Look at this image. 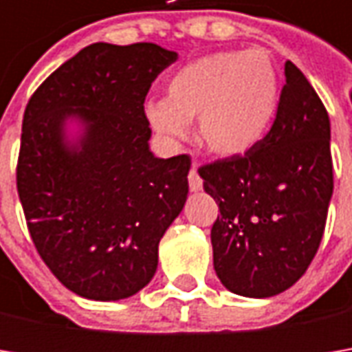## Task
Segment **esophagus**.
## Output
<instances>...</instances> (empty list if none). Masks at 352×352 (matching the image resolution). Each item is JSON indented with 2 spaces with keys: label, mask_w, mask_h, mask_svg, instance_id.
<instances>
[{
  "label": "esophagus",
  "mask_w": 352,
  "mask_h": 352,
  "mask_svg": "<svg viewBox=\"0 0 352 352\" xmlns=\"http://www.w3.org/2000/svg\"><path fill=\"white\" fill-rule=\"evenodd\" d=\"M188 182H190V190H192V192H199V190L204 188V180H201L199 174H197L196 164H192V170H190V174H188Z\"/></svg>",
  "instance_id": "esophagus-1"
}]
</instances>
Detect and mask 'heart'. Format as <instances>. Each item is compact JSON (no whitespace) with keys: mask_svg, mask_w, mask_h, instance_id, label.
<instances>
[{"mask_svg":"<svg viewBox=\"0 0 352 352\" xmlns=\"http://www.w3.org/2000/svg\"><path fill=\"white\" fill-rule=\"evenodd\" d=\"M168 98L144 102V119L168 144L197 119V139L219 158L249 155L266 137L280 103L270 54L261 48L219 50L184 64L168 80Z\"/></svg>","mask_w":352,"mask_h":352,"instance_id":"1","label":"heart"}]
</instances>
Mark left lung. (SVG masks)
Segmentation results:
<instances>
[{
    "instance_id": "1",
    "label": "left lung",
    "mask_w": 352,
    "mask_h": 352,
    "mask_svg": "<svg viewBox=\"0 0 352 352\" xmlns=\"http://www.w3.org/2000/svg\"><path fill=\"white\" fill-rule=\"evenodd\" d=\"M276 119L249 155L197 170L219 215L213 268L225 288L270 298L304 276L319 249L333 196L327 109L290 60Z\"/></svg>"
}]
</instances>
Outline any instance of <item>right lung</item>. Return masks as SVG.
Segmentation results:
<instances>
[{
  "mask_svg": "<svg viewBox=\"0 0 352 352\" xmlns=\"http://www.w3.org/2000/svg\"><path fill=\"white\" fill-rule=\"evenodd\" d=\"M176 60L155 43H94L27 103L21 206L41 258L82 298L117 302L142 290L184 210L192 160L153 155L142 111L151 84Z\"/></svg>",
  "mask_w": 352,
  "mask_h": 352,
  "instance_id": "add662e5",
  "label": "right lung"
}]
</instances>
